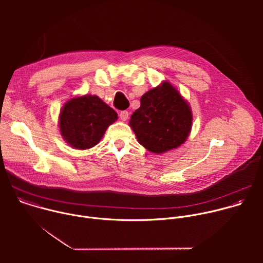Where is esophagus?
<instances>
[{
  "instance_id": "1",
  "label": "esophagus",
  "mask_w": 263,
  "mask_h": 263,
  "mask_svg": "<svg viewBox=\"0 0 263 263\" xmlns=\"http://www.w3.org/2000/svg\"><path fill=\"white\" fill-rule=\"evenodd\" d=\"M120 118L122 121H127L129 118V112L127 110H123L120 112Z\"/></svg>"
}]
</instances>
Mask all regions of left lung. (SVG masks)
I'll return each instance as SVG.
<instances>
[{
  "label": "left lung",
  "instance_id": "obj_1",
  "mask_svg": "<svg viewBox=\"0 0 263 263\" xmlns=\"http://www.w3.org/2000/svg\"><path fill=\"white\" fill-rule=\"evenodd\" d=\"M192 111L168 82L145 92L130 119L138 142L153 153L179 146L192 129Z\"/></svg>",
  "mask_w": 263,
  "mask_h": 263
}]
</instances>
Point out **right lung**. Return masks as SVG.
Instances as JSON below:
<instances>
[{"instance_id": "add662e5", "label": "right lung", "mask_w": 263, "mask_h": 263, "mask_svg": "<svg viewBox=\"0 0 263 263\" xmlns=\"http://www.w3.org/2000/svg\"><path fill=\"white\" fill-rule=\"evenodd\" d=\"M118 119L117 112L97 96L69 100L60 112V131L73 147L86 149L96 145L110 124Z\"/></svg>"}]
</instances>
